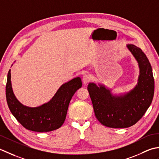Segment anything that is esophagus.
<instances>
[{
  "instance_id": "34e87169",
  "label": "esophagus",
  "mask_w": 159,
  "mask_h": 159,
  "mask_svg": "<svg viewBox=\"0 0 159 159\" xmlns=\"http://www.w3.org/2000/svg\"><path fill=\"white\" fill-rule=\"evenodd\" d=\"M90 75H89L88 74H84V75H83V77H82L83 82L86 84L87 83H89L90 82Z\"/></svg>"
}]
</instances>
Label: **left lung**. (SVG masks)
<instances>
[{
  "instance_id": "8db88e82",
  "label": "left lung",
  "mask_w": 159,
  "mask_h": 159,
  "mask_svg": "<svg viewBox=\"0 0 159 159\" xmlns=\"http://www.w3.org/2000/svg\"><path fill=\"white\" fill-rule=\"evenodd\" d=\"M127 47L137 60L140 75L137 85L124 95L115 96L104 86L88 85L96 118L103 125L125 128L134 125L144 115L153 99L154 80L152 66L140 48L133 44Z\"/></svg>"
}]
</instances>
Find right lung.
<instances>
[{
  "label": "right lung",
  "instance_id": "1",
  "mask_svg": "<svg viewBox=\"0 0 159 159\" xmlns=\"http://www.w3.org/2000/svg\"><path fill=\"white\" fill-rule=\"evenodd\" d=\"M82 86L80 77H75L62 84L49 102L40 106L31 108L22 105L16 98L9 70L6 84V99L12 115L24 128L34 132H50L62 125L70 99Z\"/></svg>",
  "mask_w": 159,
  "mask_h": 159
}]
</instances>
